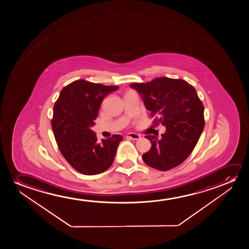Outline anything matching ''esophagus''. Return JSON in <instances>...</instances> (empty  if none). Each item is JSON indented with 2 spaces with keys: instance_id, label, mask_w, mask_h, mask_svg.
<instances>
[{
  "instance_id": "34e87169",
  "label": "esophagus",
  "mask_w": 249,
  "mask_h": 249,
  "mask_svg": "<svg viewBox=\"0 0 249 249\" xmlns=\"http://www.w3.org/2000/svg\"><path fill=\"white\" fill-rule=\"evenodd\" d=\"M126 139H130V140H140L141 137L137 133H129L126 134Z\"/></svg>"
}]
</instances>
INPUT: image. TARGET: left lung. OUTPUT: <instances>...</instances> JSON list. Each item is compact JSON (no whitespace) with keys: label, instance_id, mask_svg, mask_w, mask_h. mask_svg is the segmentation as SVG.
Masks as SVG:
<instances>
[{"label":"left lung","instance_id":"1","mask_svg":"<svg viewBox=\"0 0 249 249\" xmlns=\"http://www.w3.org/2000/svg\"><path fill=\"white\" fill-rule=\"evenodd\" d=\"M130 88L139 92L156 124L166 127L160 139L145 136L151 148L143 161L157 170L177 167L191 155L204 128V108L196 89L184 80L167 77Z\"/></svg>","mask_w":249,"mask_h":249}]
</instances>
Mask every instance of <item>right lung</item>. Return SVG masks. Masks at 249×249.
<instances>
[{
    "mask_svg": "<svg viewBox=\"0 0 249 249\" xmlns=\"http://www.w3.org/2000/svg\"><path fill=\"white\" fill-rule=\"evenodd\" d=\"M119 89L78 80L62 89L53 107L52 128L58 149L81 174H101L112 165L122 135L98 141L91 129L103 99Z\"/></svg>",
    "mask_w": 249,
    "mask_h": 249,
    "instance_id": "obj_1",
    "label": "right lung"
}]
</instances>
